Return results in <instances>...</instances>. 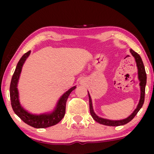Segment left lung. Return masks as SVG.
<instances>
[{
    "mask_svg": "<svg viewBox=\"0 0 154 154\" xmlns=\"http://www.w3.org/2000/svg\"><path fill=\"white\" fill-rule=\"evenodd\" d=\"M130 53L134 57V60H135L137 67V71H138V79L140 81V99L139 101V104L137 106V108L134 109V111L130 115L128 118L122 120H118V121H113V120H109L106 119H103V118L99 117L97 115L94 113L93 106H92V102L91 97L90 95V93L88 92V96H89V103H90V114H91L92 117L93 118L94 121L97 122V123L102 124L104 125L108 126H120L125 125L126 123H129L130 121H132L134 119V117L137 115L138 111L140 110L142 108L144 102V95H145V87H146V71H145V68L143 64V62L142 60V58L137 52H135L134 50L132 49L130 50Z\"/></svg>",
    "mask_w": 154,
    "mask_h": 154,
    "instance_id": "1",
    "label": "left lung"
}]
</instances>
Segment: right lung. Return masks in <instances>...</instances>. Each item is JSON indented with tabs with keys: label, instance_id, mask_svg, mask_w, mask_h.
Listing matches in <instances>:
<instances>
[{
	"label": "right lung",
	"instance_id": "right-lung-1",
	"mask_svg": "<svg viewBox=\"0 0 154 154\" xmlns=\"http://www.w3.org/2000/svg\"><path fill=\"white\" fill-rule=\"evenodd\" d=\"M31 51L27 52L23 55L17 63L15 71L12 75L11 83L10 87V95L11 100V105L14 112L25 123L35 128H45L50 127L57 124L62 121L65 115L66 111V103L69 94L73 90L75 89L76 86H73L70 89L65 92L61 96L60 100L57 103L55 108L51 112L41 113V114H33L29 113L24 109L20 102L19 99V92L17 89V84L22 71V66L25 61L28 58Z\"/></svg>",
	"mask_w": 154,
	"mask_h": 154
}]
</instances>
